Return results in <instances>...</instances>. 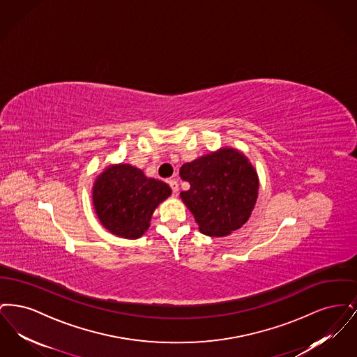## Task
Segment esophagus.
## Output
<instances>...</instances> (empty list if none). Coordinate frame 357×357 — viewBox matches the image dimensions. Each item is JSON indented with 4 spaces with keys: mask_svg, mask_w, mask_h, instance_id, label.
<instances>
[{
    "mask_svg": "<svg viewBox=\"0 0 357 357\" xmlns=\"http://www.w3.org/2000/svg\"><path fill=\"white\" fill-rule=\"evenodd\" d=\"M169 185H170L172 192H174V194H178V191H179V183H178L175 179H170V181H169Z\"/></svg>",
    "mask_w": 357,
    "mask_h": 357,
    "instance_id": "obj_1",
    "label": "esophagus"
}]
</instances>
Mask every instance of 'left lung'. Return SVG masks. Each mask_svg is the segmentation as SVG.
I'll list each match as a JSON object with an SVG mask.
<instances>
[{"mask_svg":"<svg viewBox=\"0 0 357 357\" xmlns=\"http://www.w3.org/2000/svg\"><path fill=\"white\" fill-rule=\"evenodd\" d=\"M179 175L190 183L181 198L201 233L223 237L249 220L258 195V175L249 159L234 149H221L185 163Z\"/></svg>","mask_w":357,"mask_h":357,"instance_id":"obj_1","label":"left lung"}]
</instances>
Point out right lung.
I'll return each mask as SVG.
<instances>
[{
  "label": "right lung",
  "mask_w": 357,
  "mask_h": 357,
  "mask_svg": "<svg viewBox=\"0 0 357 357\" xmlns=\"http://www.w3.org/2000/svg\"><path fill=\"white\" fill-rule=\"evenodd\" d=\"M171 195L167 183L147 178L131 165L109 166L98 176L92 201L102 226L118 237H142L153 210Z\"/></svg>",
  "instance_id": "1"
}]
</instances>
